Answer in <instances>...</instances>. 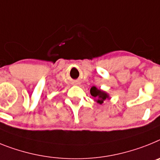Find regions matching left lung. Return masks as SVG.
<instances>
[{"mask_svg": "<svg viewBox=\"0 0 160 160\" xmlns=\"http://www.w3.org/2000/svg\"><path fill=\"white\" fill-rule=\"evenodd\" d=\"M90 94L94 97V101L100 105H102L107 99H110L109 95L105 91L97 88L96 86H92L90 89Z\"/></svg>", "mask_w": 160, "mask_h": 160, "instance_id": "obj_1", "label": "left lung"}]
</instances>
